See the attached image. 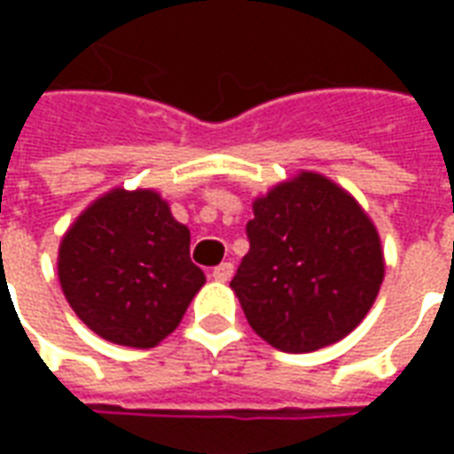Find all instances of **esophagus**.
Returning <instances> with one entry per match:
<instances>
[{"label": "esophagus", "mask_w": 454, "mask_h": 454, "mask_svg": "<svg viewBox=\"0 0 454 454\" xmlns=\"http://www.w3.org/2000/svg\"><path fill=\"white\" fill-rule=\"evenodd\" d=\"M211 277L216 279V282H228L231 277H233V262H221L218 267L211 270Z\"/></svg>", "instance_id": "34e87169"}]
</instances>
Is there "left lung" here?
I'll use <instances>...</instances> for the list:
<instances>
[{
	"label": "left lung",
	"mask_w": 454,
	"mask_h": 454,
	"mask_svg": "<svg viewBox=\"0 0 454 454\" xmlns=\"http://www.w3.org/2000/svg\"><path fill=\"white\" fill-rule=\"evenodd\" d=\"M250 250L231 286L247 324L282 352H311L350 333L384 279L380 236L331 179L301 172L253 204Z\"/></svg>",
	"instance_id": "8db88e82"
}]
</instances>
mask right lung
<instances>
[{
	"mask_svg": "<svg viewBox=\"0 0 454 454\" xmlns=\"http://www.w3.org/2000/svg\"><path fill=\"white\" fill-rule=\"evenodd\" d=\"M58 275L74 314L104 340L153 348L207 282L189 231L155 192L116 189L84 211L60 243Z\"/></svg>",
	"mask_w": 454,
	"mask_h": 454,
	"instance_id": "1",
	"label": "right lung"
}]
</instances>
